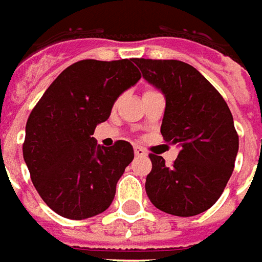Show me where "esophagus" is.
<instances>
[{"label":"esophagus","mask_w":262,"mask_h":262,"mask_svg":"<svg viewBox=\"0 0 262 262\" xmlns=\"http://www.w3.org/2000/svg\"><path fill=\"white\" fill-rule=\"evenodd\" d=\"M134 152L137 156H146V150L144 148H141V146H134Z\"/></svg>","instance_id":"34e87169"}]
</instances>
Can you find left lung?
Masks as SVG:
<instances>
[{"label":"left lung","instance_id":"obj_1","mask_svg":"<svg viewBox=\"0 0 262 262\" xmlns=\"http://www.w3.org/2000/svg\"><path fill=\"white\" fill-rule=\"evenodd\" d=\"M145 81L166 100L160 133L180 152L170 167L150 155L145 190L160 211L194 216L222 195L238 150L233 116L221 93L187 62L135 58Z\"/></svg>","mask_w":262,"mask_h":262}]
</instances>
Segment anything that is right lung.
I'll use <instances>...</instances> for the list:
<instances>
[{"instance_id":"add662e5","label":"right lung","mask_w":262,"mask_h":262,"mask_svg":"<svg viewBox=\"0 0 262 262\" xmlns=\"http://www.w3.org/2000/svg\"><path fill=\"white\" fill-rule=\"evenodd\" d=\"M141 74L131 60H82L61 72L26 123L24 159L34 188L68 219H86L112 205L116 186L133 162V145L106 148L92 135L121 93Z\"/></svg>"}]
</instances>
